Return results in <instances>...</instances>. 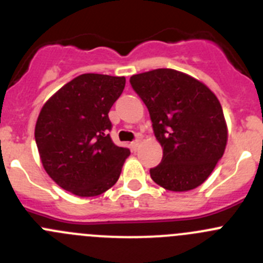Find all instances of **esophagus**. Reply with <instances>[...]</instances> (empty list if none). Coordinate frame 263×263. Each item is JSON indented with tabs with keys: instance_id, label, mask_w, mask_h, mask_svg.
Wrapping results in <instances>:
<instances>
[{
	"instance_id": "obj_1",
	"label": "esophagus",
	"mask_w": 263,
	"mask_h": 263,
	"mask_svg": "<svg viewBox=\"0 0 263 263\" xmlns=\"http://www.w3.org/2000/svg\"><path fill=\"white\" fill-rule=\"evenodd\" d=\"M139 145H140V140H139V139L135 140V141L131 142V148H132V150H134V151H136L137 147H139Z\"/></svg>"
}]
</instances>
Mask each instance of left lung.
I'll use <instances>...</instances> for the list:
<instances>
[{
  "mask_svg": "<svg viewBox=\"0 0 263 263\" xmlns=\"http://www.w3.org/2000/svg\"><path fill=\"white\" fill-rule=\"evenodd\" d=\"M132 89L147 107L161 163L150 169L153 181L183 192L208 179L224 154L227 123L219 100L206 85L172 68L134 75Z\"/></svg>",
  "mask_w": 263,
  "mask_h": 263,
  "instance_id": "8db88e82",
  "label": "left lung"
}]
</instances>
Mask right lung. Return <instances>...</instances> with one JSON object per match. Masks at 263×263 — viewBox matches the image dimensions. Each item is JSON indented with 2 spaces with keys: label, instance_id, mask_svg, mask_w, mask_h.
Listing matches in <instances>:
<instances>
[{
  "label": "right lung",
  "instance_id": "add662e5",
  "mask_svg": "<svg viewBox=\"0 0 263 263\" xmlns=\"http://www.w3.org/2000/svg\"><path fill=\"white\" fill-rule=\"evenodd\" d=\"M124 85V78L84 73L43 105L35 142L44 169L61 188L92 197L118 181L129 148L112 141L108 113Z\"/></svg>",
  "mask_w": 263,
  "mask_h": 263
}]
</instances>
